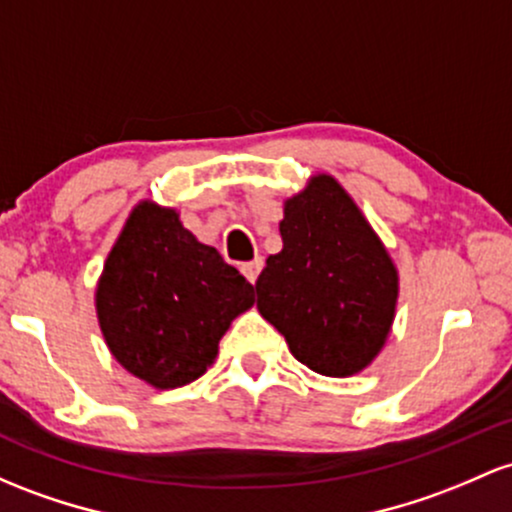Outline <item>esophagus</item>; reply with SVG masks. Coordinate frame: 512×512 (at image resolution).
<instances>
[{"instance_id":"34e87169","label":"esophagus","mask_w":512,"mask_h":512,"mask_svg":"<svg viewBox=\"0 0 512 512\" xmlns=\"http://www.w3.org/2000/svg\"><path fill=\"white\" fill-rule=\"evenodd\" d=\"M262 265H265V262H262V257H255V260H252V262H245V265L240 267V272L245 274L247 282L255 284L257 282V274L262 272Z\"/></svg>"}]
</instances>
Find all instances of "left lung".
Wrapping results in <instances>:
<instances>
[{
  "mask_svg": "<svg viewBox=\"0 0 512 512\" xmlns=\"http://www.w3.org/2000/svg\"><path fill=\"white\" fill-rule=\"evenodd\" d=\"M282 252L257 277V308L313 372L352 376L384 347L398 272L352 196L316 174L284 204Z\"/></svg>",
  "mask_w": 512,
  "mask_h": 512,
  "instance_id": "8db88e82",
  "label": "left lung"
}]
</instances>
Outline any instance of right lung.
<instances>
[{
	"label": "right lung",
	"instance_id": "1",
	"mask_svg": "<svg viewBox=\"0 0 512 512\" xmlns=\"http://www.w3.org/2000/svg\"><path fill=\"white\" fill-rule=\"evenodd\" d=\"M252 303L255 289L243 274L199 243L177 211L150 201L128 216L97 286L111 355L155 389L199 379L230 320Z\"/></svg>",
	"mask_w": 512,
	"mask_h": 512
}]
</instances>
